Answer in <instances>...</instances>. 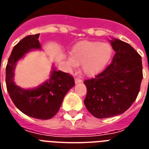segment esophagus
<instances>
[{"mask_svg": "<svg viewBox=\"0 0 149 149\" xmlns=\"http://www.w3.org/2000/svg\"><path fill=\"white\" fill-rule=\"evenodd\" d=\"M83 82V80H82L81 79H79V78H75V83L76 84H79V83H82Z\"/></svg>", "mask_w": 149, "mask_h": 149, "instance_id": "34e87169", "label": "esophagus"}]
</instances>
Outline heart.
<instances>
[{"label":"heart","mask_w":149,"mask_h":149,"mask_svg":"<svg viewBox=\"0 0 149 149\" xmlns=\"http://www.w3.org/2000/svg\"><path fill=\"white\" fill-rule=\"evenodd\" d=\"M112 52V47L107 43L83 41L72 47L68 63L70 66L81 64L82 71L85 74L92 76L106 66Z\"/></svg>","instance_id":"heart-1"}]
</instances>
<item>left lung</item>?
<instances>
[{
	"label": "left lung",
	"instance_id": "1",
	"mask_svg": "<svg viewBox=\"0 0 149 149\" xmlns=\"http://www.w3.org/2000/svg\"><path fill=\"white\" fill-rule=\"evenodd\" d=\"M112 63L93 78L84 80L87 93L84 104L97 118H107L126 111L136 100L143 78L141 57L134 48L114 39Z\"/></svg>",
	"mask_w": 149,
	"mask_h": 149
}]
</instances>
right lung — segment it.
Here are the masks:
<instances>
[{"label":"right lung","instance_id":"add662e5","mask_svg":"<svg viewBox=\"0 0 149 149\" xmlns=\"http://www.w3.org/2000/svg\"><path fill=\"white\" fill-rule=\"evenodd\" d=\"M39 36L40 34L26 36L14 47L6 66L5 80L10 99L22 113L31 118L47 120L57 113L63 98L75 82L70 73L54 69L49 80L38 88L22 90L14 83L15 64L31 49H41Z\"/></svg>","mask_w":149,"mask_h":149}]
</instances>
